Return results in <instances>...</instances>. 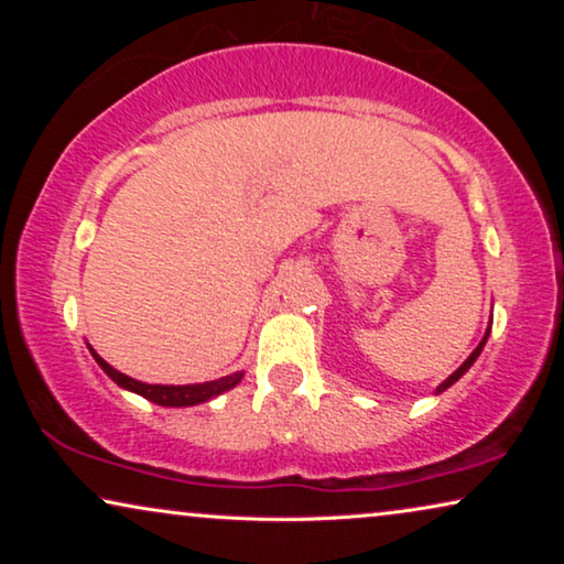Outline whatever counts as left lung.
Returning a JSON list of instances; mask_svg holds the SVG:
<instances>
[{
	"mask_svg": "<svg viewBox=\"0 0 564 564\" xmlns=\"http://www.w3.org/2000/svg\"><path fill=\"white\" fill-rule=\"evenodd\" d=\"M488 336H490V328H488V330H485L482 341H480V344H477V349H475L473 354H469V357H467L465 361H462V367L457 369V372H452L449 377H446V380H444L442 384H438V388H436V392H444L446 388H452V384H454V382H457V380H459V377H462V375H465V372H467V369L475 365V359H477V357H480V351H482V346H485V341H488Z\"/></svg>",
	"mask_w": 564,
	"mask_h": 564,
	"instance_id": "8db88e82",
	"label": "left lung"
}]
</instances>
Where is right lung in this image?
I'll use <instances>...</instances> for the list:
<instances>
[{"label": "right lung", "instance_id": "1", "mask_svg": "<svg viewBox=\"0 0 564 564\" xmlns=\"http://www.w3.org/2000/svg\"><path fill=\"white\" fill-rule=\"evenodd\" d=\"M89 351H91V357L97 359V365L105 369V375L110 377L112 382H118L122 390L135 392V395H143L145 400H151V403L164 405V408H187V405L207 403V400L220 395V392L236 388L243 377V372H236V375L220 377V380L197 382V384H149V382H138V380H133V377L118 372V369L107 365V361L99 357L91 346H89Z\"/></svg>", "mask_w": 564, "mask_h": 564}]
</instances>
